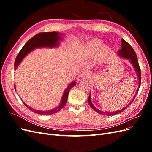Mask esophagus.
Listing matches in <instances>:
<instances>
[{
    "label": "esophagus",
    "mask_w": 152,
    "mask_h": 152,
    "mask_svg": "<svg viewBox=\"0 0 152 152\" xmlns=\"http://www.w3.org/2000/svg\"><path fill=\"white\" fill-rule=\"evenodd\" d=\"M87 78H88V74L86 73H82L79 77H78L77 81H80L83 79H87Z\"/></svg>",
    "instance_id": "1"
}]
</instances>
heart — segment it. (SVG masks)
Masks as SVG:
<instances>
[{
	"mask_svg": "<svg viewBox=\"0 0 152 152\" xmlns=\"http://www.w3.org/2000/svg\"><path fill=\"white\" fill-rule=\"evenodd\" d=\"M103 41L98 39H93L86 42L80 49L79 56L87 59L91 57L98 51V56L103 59L109 52L110 47L108 45H102Z\"/></svg>",
	"mask_w": 152,
	"mask_h": 152,
	"instance_id": "b5f03b06",
	"label": "heart"
}]
</instances>
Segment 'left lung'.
I'll return each instance as SVG.
<instances>
[{"instance_id":"left-lung-1","label":"left lung","mask_w":152,"mask_h":152,"mask_svg":"<svg viewBox=\"0 0 152 152\" xmlns=\"http://www.w3.org/2000/svg\"><path fill=\"white\" fill-rule=\"evenodd\" d=\"M121 43H122V49L121 50H118L117 52V55L123 59H129V61L131 63L132 66L134 68V70L136 73L137 75V80H138V87H137V90L136 93L134 96V97L132 98V99H131V102L128 103V104H127L125 107H124L123 108H121L118 110H117V111H113V112H104V111H102V110H99L98 108H96L93 105V103L91 102V93H90V94L88 98V103L89 104V105L91 106V107L93 108L94 110L96 112H98L99 114H102L103 115H107V116H112V115H117L118 113H120L121 112H122L123 111H124L130 105V104H131V103L133 102V100L135 98L136 96L137 95V92H138L139 88L140 87V84H141V71H140V66L139 64L137 63V56L136 54V53L134 52V49H132V48L131 46V45L129 44L126 41L124 40L123 39L121 40Z\"/></svg>"}]
</instances>
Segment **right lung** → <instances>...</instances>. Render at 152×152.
Instances as JSON below:
<instances>
[{
	"mask_svg": "<svg viewBox=\"0 0 152 152\" xmlns=\"http://www.w3.org/2000/svg\"><path fill=\"white\" fill-rule=\"evenodd\" d=\"M63 34L59 32L53 31V32H43L35 35L34 37H32L27 42L23 48L21 49L19 54L16 58L15 63V70H16L17 67L19 66L21 62L23 60V59L33 51L37 48H56L59 45V42L62 41L63 37ZM76 85L75 81H72L66 87V89L63 92L62 97L59 105L57 107L49 110H39L31 108L27 105L24 102H23L26 107L29 108L32 112L40 115H51L58 112L61 110L66 104L68 99V96L69 91L72 89V87ZM15 89H16V86H15Z\"/></svg>",
	"mask_w": 152,
	"mask_h": 152,
	"instance_id": "right-lung-1",
	"label": "right lung"
}]
</instances>
